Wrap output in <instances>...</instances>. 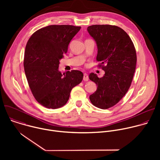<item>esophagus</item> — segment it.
<instances>
[{
    "mask_svg": "<svg viewBox=\"0 0 160 160\" xmlns=\"http://www.w3.org/2000/svg\"><path fill=\"white\" fill-rule=\"evenodd\" d=\"M83 79L84 81H88V75L87 73H84L83 78Z\"/></svg>",
    "mask_w": 160,
    "mask_h": 160,
    "instance_id": "34e87169",
    "label": "esophagus"
}]
</instances>
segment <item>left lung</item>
Returning <instances> with one entry per match:
<instances>
[{
	"label": "left lung",
	"instance_id": "8db88e82",
	"mask_svg": "<svg viewBox=\"0 0 160 160\" xmlns=\"http://www.w3.org/2000/svg\"><path fill=\"white\" fill-rule=\"evenodd\" d=\"M87 31L98 46L96 60L105 72L101 78L91 73L88 77L98 86L89 97L92 104L106 109L117 104L125 95L132 82L137 55L128 35L121 28L110 25H94Z\"/></svg>",
	"mask_w": 160,
	"mask_h": 160
}]
</instances>
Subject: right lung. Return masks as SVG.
I'll use <instances>...</instances> for the list:
<instances>
[{"label":"right lung","mask_w":160,"mask_h":160,"mask_svg":"<svg viewBox=\"0 0 160 160\" xmlns=\"http://www.w3.org/2000/svg\"><path fill=\"white\" fill-rule=\"evenodd\" d=\"M80 28L48 26L33 33L27 43L23 61L27 79L35 99L45 108L57 109L65 105L72 88L83 80L80 71L62 74L58 70L59 60Z\"/></svg>","instance_id":"obj_1"}]
</instances>
